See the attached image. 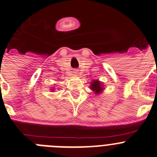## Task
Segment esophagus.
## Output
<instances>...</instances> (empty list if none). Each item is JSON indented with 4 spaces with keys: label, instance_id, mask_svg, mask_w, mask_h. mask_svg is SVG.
Returning <instances> with one entry per match:
<instances>
[{
    "label": "esophagus",
    "instance_id": "obj_1",
    "mask_svg": "<svg viewBox=\"0 0 157 157\" xmlns=\"http://www.w3.org/2000/svg\"><path fill=\"white\" fill-rule=\"evenodd\" d=\"M73 72H74L75 75H76L78 73V71H77V70H74V71H73Z\"/></svg>",
    "mask_w": 157,
    "mask_h": 157
}]
</instances>
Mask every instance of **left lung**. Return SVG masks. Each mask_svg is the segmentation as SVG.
I'll list each match as a JSON object with an SVG mask.
<instances>
[{
	"mask_svg": "<svg viewBox=\"0 0 157 157\" xmlns=\"http://www.w3.org/2000/svg\"><path fill=\"white\" fill-rule=\"evenodd\" d=\"M90 89L94 93V94L97 95V96L103 93V90H105L104 85L103 84L102 82H100L98 79L93 80L90 82Z\"/></svg>",
	"mask_w": 157,
	"mask_h": 157,
	"instance_id": "8db88e82",
	"label": "left lung"
}]
</instances>
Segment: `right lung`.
<instances>
[{
	"instance_id": "add662e5",
	"label": "right lung",
	"mask_w": 157,
	"mask_h": 157,
	"mask_svg": "<svg viewBox=\"0 0 157 157\" xmlns=\"http://www.w3.org/2000/svg\"><path fill=\"white\" fill-rule=\"evenodd\" d=\"M51 90V91H53V92H54V89L53 88V89H51V90Z\"/></svg>"
}]
</instances>
